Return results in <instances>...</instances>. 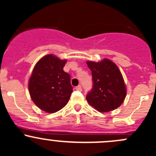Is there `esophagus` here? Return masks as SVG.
Instances as JSON below:
<instances>
[{"mask_svg":"<svg viewBox=\"0 0 156 156\" xmlns=\"http://www.w3.org/2000/svg\"><path fill=\"white\" fill-rule=\"evenodd\" d=\"M75 90H78V91H81V85H78V86H77L76 87H75Z\"/></svg>","mask_w":156,"mask_h":156,"instance_id":"obj_1","label":"esophagus"}]
</instances>
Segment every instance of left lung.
I'll list each match as a JSON object with an SVG mask.
<instances>
[{
  "label": "left lung",
  "instance_id": "1",
  "mask_svg": "<svg viewBox=\"0 0 156 156\" xmlns=\"http://www.w3.org/2000/svg\"><path fill=\"white\" fill-rule=\"evenodd\" d=\"M92 72L93 88L86 96L88 103L100 112H108L119 107L127 90L117 66L108 59L95 62L87 61Z\"/></svg>",
  "mask_w": 156,
  "mask_h": 156
}]
</instances>
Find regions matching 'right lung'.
Here are the masks:
<instances>
[{"label":"right lung","mask_w":156,"mask_h":156,"mask_svg":"<svg viewBox=\"0 0 156 156\" xmlns=\"http://www.w3.org/2000/svg\"><path fill=\"white\" fill-rule=\"evenodd\" d=\"M66 63V59L46 55L36 63L29 78L31 100L39 108L48 113L63 108L72 93L70 75L63 71Z\"/></svg>","instance_id":"obj_1"}]
</instances>
